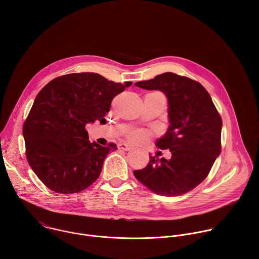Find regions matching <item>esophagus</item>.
I'll return each instance as SVG.
<instances>
[{
	"instance_id": "1",
	"label": "esophagus",
	"mask_w": 259,
	"mask_h": 259,
	"mask_svg": "<svg viewBox=\"0 0 259 259\" xmlns=\"http://www.w3.org/2000/svg\"><path fill=\"white\" fill-rule=\"evenodd\" d=\"M118 149H119L120 151L128 152V151H131V150H132V147H131L130 145L126 144V143H120V144L118 145Z\"/></svg>"
}]
</instances>
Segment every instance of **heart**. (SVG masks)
I'll use <instances>...</instances> for the list:
<instances>
[{"label":"heart","instance_id":"obj_1","mask_svg":"<svg viewBox=\"0 0 259 259\" xmlns=\"http://www.w3.org/2000/svg\"><path fill=\"white\" fill-rule=\"evenodd\" d=\"M146 137L145 132L141 131V130H134L131 133H129L128 135V139L130 141H140L142 139H144Z\"/></svg>","mask_w":259,"mask_h":259}]
</instances>
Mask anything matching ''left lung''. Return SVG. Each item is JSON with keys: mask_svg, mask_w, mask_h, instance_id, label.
<instances>
[{"mask_svg": "<svg viewBox=\"0 0 259 259\" xmlns=\"http://www.w3.org/2000/svg\"><path fill=\"white\" fill-rule=\"evenodd\" d=\"M146 90H160L168 99L169 127L157 140L171 159L151 157L145 168L134 170L143 186L160 196L187 194L207 177L221 152L223 120L207 90L197 81L164 72L135 83Z\"/></svg>", "mask_w": 259, "mask_h": 259, "instance_id": "1", "label": "left lung"}]
</instances>
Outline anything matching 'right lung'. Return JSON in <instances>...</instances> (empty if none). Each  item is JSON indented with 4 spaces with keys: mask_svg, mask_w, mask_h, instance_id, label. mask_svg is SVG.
Segmentation results:
<instances>
[{
    "mask_svg": "<svg viewBox=\"0 0 259 259\" xmlns=\"http://www.w3.org/2000/svg\"><path fill=\"white\" fill-rule=\"evenodd\" d=\"M132 82L108 81L95 72L60 76L36 95L23 125L27 162L51 191L75 194L99 177L117 145L89 141L86 124L105 122L110 103Z\"/></svg>",
    "mask_w": 259,
    "mask_h": 259,
    "instance_id": "add662e5",
    "label": "right lung"
}]
</instances>
